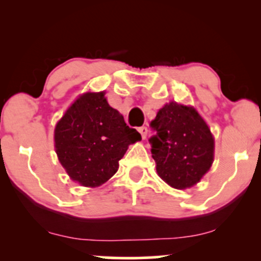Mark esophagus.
Listing matches in <instances>:
<instances>
[{"label":"esophagus","mask_w":261,"mask_h":261,"mask_svg":"<svg viewBox=\"0 0 261 261\" xmlns=\"http://www.w3.org/2000/svg\"><path fill=\"white\" fill-rule=\"evenodd\" d=\"M139 131H140L141 136H142V139L145 140L146 137H147V134H148V128L146 127V126H141V127H139Z\"/></svg>","instance_id":"1"}]
</instances>
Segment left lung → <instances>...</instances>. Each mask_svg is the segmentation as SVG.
Here are the masks:
<instances>
[{"mask_svg":"<svg viewBox=\"0 0 261 261\" xmlns=\"http://www.w3.org/2000/svg\"><path fill=\"white\" fill-rule=\"evenodd\" d=\"M149 137L158 175L175 189L195 185L214 161V137L194 108L166 104L149 124Z\"/></svg>","mask_w":261,"mask_h":261,"instance_id":"left-lung-1","label":"left lung"}]
</instances>
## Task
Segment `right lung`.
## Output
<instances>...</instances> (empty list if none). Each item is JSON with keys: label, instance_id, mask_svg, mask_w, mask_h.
I'll use <instances>...</instances> for the list:
<instances>
[{"label": "right lung", "instance_id": "add662e5", "mask_svg": "<svg viewBox=\"0 0 261 261\" xmlns=\"http://www.w3.org/2000/svg\"><path fill=\"white\" fill-rule=\"evenodd\" d=\"M141 140L104 92L86 93L55 127V148L62 167L83 187H99L115 174L128 145Z\"/></svg>", "mask_w": 261, "mask_h": 261}]
</instances>
